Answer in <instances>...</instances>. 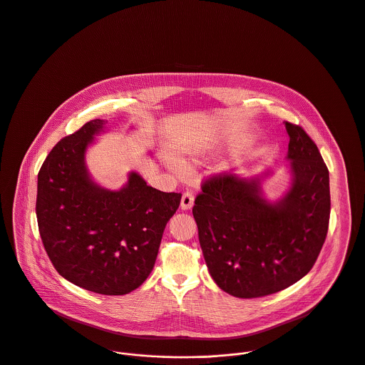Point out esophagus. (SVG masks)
Here are the masks:
<instances>
[{
    "mask_svg": "<svg viewBox=\"0 0 365 365\" xmlns=\"http://www.w3.org/2000/svg\"><path fill=\"white\" fill-rule=\"evenodd\" d=\"M193 202H195V197H193V195H192L190 192L183 193L182 200H180V207H182V210H189V209H192V207H193Z\"/></svg>",
    "mask_w": 365,
    "mask_h": 365,
    "instance_id": "34e87169",
    "label": "esophagus"
}]
</instances>
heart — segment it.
Segmentation results:
<instances>
[{"label":"heart","instance_id":"obj_1","mask_svg":"<svg viewBox=\"0 0 365 365\" xmlns=\"http://www.w3.org/2000/svg\"><path fill=\"white\" fill-rule=\"evenodd\" d=\"M165 165H166L173 173H176V175H179V176H185V175L187 173V166H186L179 158H176V156H172V155L165 156Z\"/></svg>","mask_w":365,"mask_h":365}]
</instances>
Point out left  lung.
<instances>
[{"label": "left lung", "mask_w": 365, "mask_h": 365, "mask_svg": "<svg viewBox=\"0 0 365 365\" xmlns=\"http://www.w3.org/2000/svg\"><path fill=\"white\" fill-rule=\"evenodd\" d=\"M290 187L276 200L264 196L273 175L212 178L196 197L193 217L206 266L216 284L240 299L290 287L314 266L330 219L329 169L312 138L286 122Z\"/></svg>", "instance_id": "8db88e82"}]
</instances>
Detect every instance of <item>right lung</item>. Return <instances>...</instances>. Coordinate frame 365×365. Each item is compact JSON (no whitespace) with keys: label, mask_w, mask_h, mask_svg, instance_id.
Masks as SVG:
<instances>
[{"label":"right lung","mask_w":365,"mask_h":365,"mask_svg":"<svg viewBox=\"0 0 365 365\" xmlns=\"http://www.w3.org/2000/svg\"><path fill=\"white\" fill-rule=\"evenodd\" d=\"M108 120L93 119L61 139L38 173V229L56 272L85 290L122 296L153 270L180 193H165L129 172L118 190L98 185L85 155Z\"/></svg>","instance_id":"obj_1"}]
</instances>
